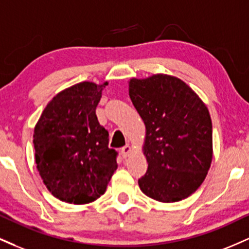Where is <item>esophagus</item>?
I'll use <instances>...</instances> for the list:
<instances>
[{
  "label": "esophagus",
  "mask_w": 249,
  "mask_h": 249,
  "mask_svg": "<svg viewBox=\"0 0 249 249\" xmlns=\"http://www.w3.org/2000/svg\"><path fill=\"white\" fill-rule=\"evenodd\" d=\"M122 155L124 158H126V157H128V155H130L131 153H132V147H131V146H128V145H126V146H124V147L122 148Z\"/></svg>",
  "instance_id": "esophagus-1"
}]
</instances>
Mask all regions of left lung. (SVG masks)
<instances>
[{
  "instance_id": "8db88e82",
  "label": "left lung",
  "mask_w": 249,
  "mask_h": 249,
  "mask_svg": "<svg viewBox=\"0 0 249 249\" xmlns=\"http://www.w3.org/2000/svg\"><path fill=\"white\" fill-rule=\"evenodd\" d=\"M128 95L146 127L142 152L148 162L139 178L149 198L174 203L189 197L212 161V123L199 96L167 74L128 81Z\"/></svg>"
}]
</instances>
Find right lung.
Masks as SVG:
<instances>
[{
    "instance_id": "add662e5",
    "label": "right lung",
    "mask_w": 249,
    "mask_h": 249,
    "mask_svg": "<svg viewBox=\"0 0 249 249\" xmlns=\"http://www.w3.org/2000/svg\"><path fill=\"white\" fill-rule=\"evenodd\" d=\"M107 82L76 83L47 103L35 126L39 175L62 202L88 204L106 193L118 167L109 133L98 123L96 107Z\"/></svg>"
}]
</instances>
